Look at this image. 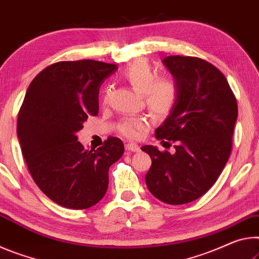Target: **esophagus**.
I'll list each match as a JSON object with an SVG mask.
<instances>
[{
	"instance_id": "obj_1",
	"label": "esophagus",
	"mask_w": 259,
	"mask_h": 259,
	"mask_svg": "<svg viewBox=\"0 0 259 259\" xmlns=\"http://www.w3.org/2000/svg\"><path fill=\"white\" fill-rule=\"evenodd\" d=\"M125 148H126L127 151H133V152L140 151V147L138 145H135V143H127Z\"/></svg>"
}]
</instances>
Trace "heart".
<instances>
[{"label":"heart","mask_w":259,"mask_h":259,"mask_svg":"<svg viewBox=\"0 0 259 259\" xmlns=\"http://www.w3.org/2000/svg\"><path fill=\"white\" fill-rule=\"evenodd\" d=\"M122 77L131 86L138 92L142 93L145 103L151 114L158 119H164L175 109L179 86L172 77L158 78L157 72L147 61H138L126 67L122 72ZM110 87H105L103 102L108 103ZM150 127V120L146 117H133L122 120L118 130L120 134L128 139H139Z\"/></svg>","instance_id":"heart-1"}]
</instances>
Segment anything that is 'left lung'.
<instances>
[{"mask_svg": "<svg viewBox=\"0 0 259 259\" xmlns=\"http://www.w3.org/2000/svg\"><path fill=\"white\" fill-rule=\"evenodd\" d=\"M164 65L179 86L173 111L155 131L176 152L143 146L151 158L149 192L167 204H186L204 195L225 167L237 119L236 99L222 72L202 58L167 56Z\"/></svg>", "mask_w": 259, "mask_h": 259, "instance_id": "1", "label": "left lung"}]
</instances>
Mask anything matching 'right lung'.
Segmentation results:
<instances>
[{"mask_svg": "<svg viewBox=\"0 0 259 259\" xmlns=\"http://www.w3.org/2000/svg\"><path fill=\"white\" fill-rule=\"evenodd\" d=\"M116 64L82 59L58 62L29 84L17 120V135L33 180L50 200L67 209H88L107 193L109 167L124 154L110 137L86 150L77 133L99 113L101 84Z\"/></svg>", "mask_w": 259, "mask_h": 259, "instance_id": "1", "label": "right lung"}]
</instances>
